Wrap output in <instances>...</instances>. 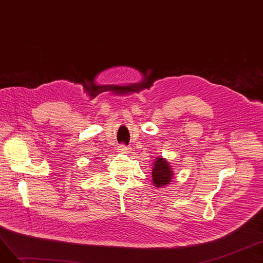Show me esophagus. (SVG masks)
<instances>
[{"instance_id":"1","label":"esophagus","mask_w":263,"mask_h":263,"mask_svg":"<svg viewBox=\"0 0 263 263\" xmlns=\"http://www.w3.org/2000/svg\"><path fill=\"white\" fill-rule=\"evenodd\" d=\"M117 150H118V153H121V154H127V153H129V151L131 150V148H130V147H127L126 145H119Z\"/></svg>"}]
</instances>
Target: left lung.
<instances>
[{
  "label": "left lung",
  "instance_id": "8db88e82",
  "mask_svg": "<svg viewBox=\"0 0 263 263\" xmlns=\"http://www.w3.org/2000/svg\"><path fill=\"white\" fill-rule=\"evenodd\" d=\"M153 168V182L156 187H163L170 184L173 179V171L170 163L164 158H157L154 162Z\"/></svg>",
  "mask_w": 263,
  "mask_h": 263
}]
</instances>
